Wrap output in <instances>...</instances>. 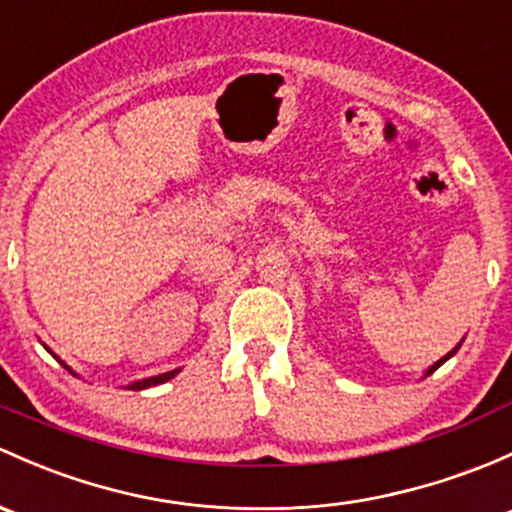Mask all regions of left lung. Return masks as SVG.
Segmentation results:
<instances>
[{"label": "left lung", "instance_id": "8db88e82", "mask_svg": "<svg viewBox=\"0 0 512 512\" xmlns=\"http://www.w3.org/2000/svg\"><path fill=\"white\" fill-rule=\"evenodd\" d=\"M461 343H464V341H461ZM461 343H459V346H454V348H451V351H449V353H446V355H444V358H439V360H437V363H434V365H429V368H427V373H424V378H427V375H432V373H434V370H437V368H441V365H444V363H446V360H449V358H451V355H454L456 351H459V348H461Z\"/></svg>", "mask_w": 512, "mask_h": 512}]
</instances>
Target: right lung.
<instances>
[{"mask_svg":"<svg viewBox=\"0 0 512 512\" xmlns=\"http://www.w3.org/2000/svg\"><path fill=\"white\" fill-rule=\"evenodd\" d=\"M46 348V346H43ZM48 351V348H46ZM51 353V351H48ZM53 358H56V355H53ZM58 363L63 365V368L68 370V373L71 375H75V378H78V373H75V370L71 368V365H66L63 363V360H58ZM181 373V368H176V370H169V373H161V375H152V378H144V380H134V383H129L127 385V390H144V387H154V385H161V383H166V380H171V378H176V375Z\"/></svg>","mask_w":512,"mask_h":512,"instance_id":"right-lung-1","label":"right lung"}]
</instances>
